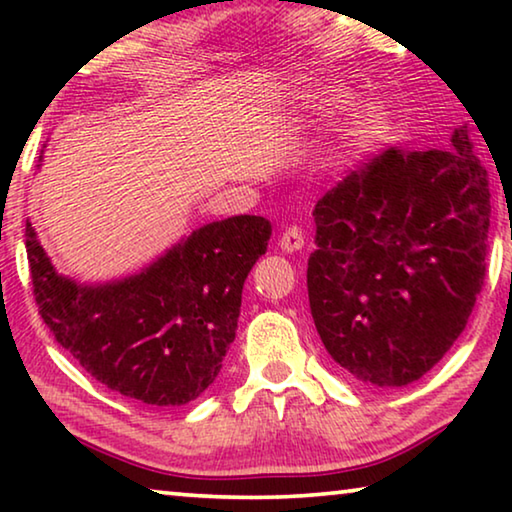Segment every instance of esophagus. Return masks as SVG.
Returning <instances> with one entry per match:
<instances>
[{"label":"esophagus","mask_w":512,"mask_h":512,"mask_svg":"<svg viewBox=\"0 0 512 512\" xmlns=\"http://www.w3.org/2000/svg\"><path fill=\"white\" fill-rule=\"evenodd\" d=\"M277 244H280L284 253H296V250L305 246V237H302V230L298 225H289L280 235V239H277Z\"/></svg>","instance_id":"esophagus-1"}]
</instances>
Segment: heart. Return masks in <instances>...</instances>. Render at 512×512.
<instances>
[{
  "label": "heart",
  "instance_id": "1",
  "mask_svg": "<svg viewBox=\"0 0 512 512\" xmlns=\"http://www.w3.org/2000/svg\"><path fill=\"white\" fill-rule=\"evenodd\" d=\"M348 106V97H343V94H334V92H327L325 97L318 99V108L323 112H339ZM384 124L386 119L381 115V110L377 108H368L363 110L357 115V119L352 121L350 131H348V144L350 149H363V146H368L375 137L381 135L384 131Z\"/></svg>",
  "mask_w": 512,
  "mask_h": 512
}]
</instances>
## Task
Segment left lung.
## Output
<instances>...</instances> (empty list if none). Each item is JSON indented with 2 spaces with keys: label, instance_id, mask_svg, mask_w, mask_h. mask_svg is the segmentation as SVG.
Listing matches in <instances>:
<instances>
[{
  "label": "left lung",
  "instance_id": "8db88e82",
  "mask_svg": "<svg viewBox=\"0 0 512 512\" xmlns=\"http://www.w3.org/2000/svg\"><path fill=\"white\" fill-rule=\"evenodd\" d=\"M488 183L465 124L449 149L386 146L316 203L309 307L354 379L411 384L461 336L485 280Z\"/></svg>",
  "mask_w": 512,
  "mask_h": 512
}]
</instances>
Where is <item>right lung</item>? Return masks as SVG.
Masks as SVG:
<instances>
[{"mask_svg":"<svg viewBox=\"0 0 512 512\" xmlns=\"http://www.w3.org/2000/svg\"><path fill=\"white\" fill-rule=\"evenodd\" d=\"M268 239L264 216H230L194 230L140 275L83 287L56 273L27 221L33 296L56 341L103 386L180 406L219 375L241 289Z\"/></svg>","mask_w":512,"mask_h":512,"instance_id":"1","label":"right lung"}]
</instances>
